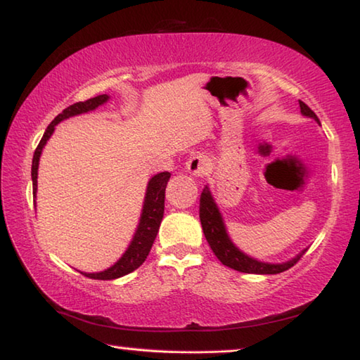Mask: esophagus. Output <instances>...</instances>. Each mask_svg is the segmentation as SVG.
Returning <instances> with one entry per match:
<instances>
[{
	"mask_svg": "<svg viewBox=\"0 0 360 360\" xmlns=\"http://www.w3.org/2000/svg\"><path fill=\"white\" fill-rule=\"evenodd\" d=\"M186 167H187V172L192 176H195V178H201V176H205L207 173L209 159L202 154H193L192 158L187 160Z\"/></svg>",
	"mask_w": 360,
	"mask_h": 360,
	"instance_id": "34e87169",
	"label": "esophagus"
}]
</instances>
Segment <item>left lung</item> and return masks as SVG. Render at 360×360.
Returning a JSON list of instances; mask_svg holds the SVG:
<instances>
[{
	"instance_id": "8db88e82",
	"label": "left lung",
	"mask_w": 360,
	"mask_h": 360,
	"mask_svg": "<svg viewBox=\"0 0 360 360\" xmlns=\"http://www.w3.org/2000/svg\"><path fill=\"white\" fill-rule=\"evenodd\" d=\"M299 107L300 113L307 117H311V120H315L319 126H321L318 116L311 112L309 105H305L304 102L299 101ZM200 220L202 233H205V238L207 240V244L211 245L215 257L219 258L221 264L231 267L234 271L245 274H280L283 271H288L290 267L296 264L297 261L302 258V255L307 252V248H304L302 252L297 253L294 258L285 261V263H266V261H259L257 258L248 257L247 253H244L240 248L234 245L231 238L228 236L224 217H221L220 209L207 186L202 188L201 192Z\"/></svg>"
}]
</instances>
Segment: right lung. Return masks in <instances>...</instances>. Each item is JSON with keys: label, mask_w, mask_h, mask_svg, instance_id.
Masks as SVG:
<instances>
[{"label": "right lung", "mask_w": 360, "mask_h": 360, "mask_svg": "<svg viewBox=\"0 0 360 360\" xmlns=\"http://www.w3.org/2000/svg\"><path fill=\"white\" fill-rule=\"evenodd\" d=\"M108 99H110V96L102 94V96L93 97V99L84 101V102H77V103H74V105H70L66 110H63V113L58 115L55 120L49 124V127L45 129L42 140L39 141L34 155H32L31 179H32V195H34V198H36V192H37L39 159H41L44 146L47 145V141L51 136V134L55 132L56 124H60L61 121L68 120V117H72V116L93 112V110H96L97 107H101L105 102H108ZM169 176L172 174H169L168 172H163V173H158L155 176H153L151 179H149L148 187H146V193H145V201H143V209H141L139 226H136L134 238H132V240H130L127 250L124 252L122 257L105 271L93 272V274L82 272L83 276L94 278V280H113V278H120L122 276H127V274L134 272L135 269H139V267L145 263V259L149 255V250H151V247L154 244V239L159 233V226H160V221L163 217V207H165V188H167Z\"/></svg>", "instance_id": "add662e5"}]
</instances>
